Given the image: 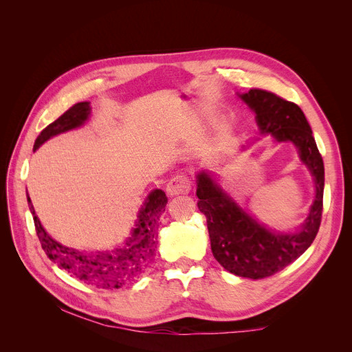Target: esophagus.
Returning a JSON list of instances; mask_svg holds the SVG:
<instances>
[{
  "label": "esophagus",
  "instance_id": "obj_1",
  "mask_svg": "<svg viewBox=\"0 0 352 352\" xmlns=\"http://www.w3.org/2000/svg\"><path fill=\"white\" fill-rule=\"evenodd\" d=\"M167 192L168 195H182L188 194L190 190V179L185 175H177L175 177L170 179V182L167 184Z\"/></svg>",
  "mask_w": 352,
  "mask_h": 352
}]
</instances>
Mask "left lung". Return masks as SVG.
Segmentation results:
<instances>
[{"mask_svg":"<svg viewBox=\"0 0 352 352\" xmlns=\"http://www.w3.org/2000/svg\"><path fill=\"white\" fill-rule=\"evenodd\" d=\"M239 97L255 113L263 135L278 142H292L316 184V198L301 230L279 233L265 229L247 214L206 172L197 176L198 208L207 217L214 258L228 272L248 279H264L283 270L313 243L322 221L324 166L302 110L264 89H250Z\"/></svg>","mask_w":352,"mask_h":352,"instance_id":"left-lung-1","label":"left lung"}]
</instances>
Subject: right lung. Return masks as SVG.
<instances>
[{
    "instance_id": "right-lung-1",
    "label": "right lung",
    "mask_w": 352,
    "mask_h": 352,
    "mask_svg": "<svg viewBox=\"0 0 352 352\" xmlns=\"http://www.w3.org/2000/svg\"><path fill=\"white\" fill-rule=\"evenodd\" d=\"M89 114V102L85 101L74 104L39 133L34 145V151L50 138L82 126L88 120ZM28 204L32 216H34L35 230L42 250L45 251L51 261L57 263L60 269L67 270L73 278H78L87 285L100 287V289H119V287L141 278L145 269L153 263L158 242V220L166 210L167 197L162 189H154L141 206L131 236L126 239L122 247L110 251L94 252L73 250L52 239L36 217L29 195Z\"/></svg>"
}]
</instances>
